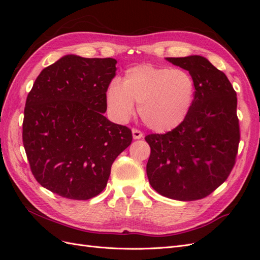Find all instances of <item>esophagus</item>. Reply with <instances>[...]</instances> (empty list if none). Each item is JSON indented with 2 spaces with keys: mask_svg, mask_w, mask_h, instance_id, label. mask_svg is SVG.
I'll use <instances>...</instances> for the list:
<instances>
[{
  "mask_svg": "<svg viewBox=\"0 0 260 260\" xmlns=\"http://www.w3.org/2000/svg\"><path fill=\"white\" fill-rule=\"evenodd\" d=\"M132 136H133V139H135V140H139V139L143 138V133H142V131H140L139 129L133 128L132 129Z\"/></svg>",
  "mask_w": 260,
  "mask_h": 260,
  "instance_id": "1",
  "label": "esophagus"
}]
</instances>
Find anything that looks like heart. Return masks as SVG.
<instances>
[{
  "instance_id": "obj_1",
  "label": "heart",
  "mask_w": 260,
  "mask_h": 260,
  "mask_svg": "<svg viewBox=\"0 0 260 260\" xmlns=\"http://www.w3.org/2000/svg\"><path fill=\"white\" fill-rule=\"evenodd\" d=\"M195 95L192 76L182 69L142 64L131 67L121 84L113 81L106 91L107 106L119 120H127L135 105L149 129L169 131L183 122L190 113Z\"/></svg>"
}]
</instances>
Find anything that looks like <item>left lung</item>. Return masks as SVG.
Here are the masks:
<instances>
[{"label": "left lung", "instance_id": "left-lung-1", "mask_svg": "<svg viewBox=\"0 0 260 260\" xmlns=\"http://www.w3.org/2000/svg\"><path fill=\"white\" fill-rule=\"evenodd\" d=\"M167 60L192 76L194 102L177 128L145 137L151 147L146 174L162 196L201 200L224 182L235 165L240 143L237 92L221 70L200 55Z\"/></svg>", "mask_w": 260, "mask_h": 260}]
</instances>
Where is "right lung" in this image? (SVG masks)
<instances>
[{"label": "right lung", "mask_w": 260, "mask_h": 260, "mask_svg": "<svg viewBox=\"0 0 260 260\" xmlns=\"http://www.w3.org/2000/svg\"><path fill=\"white\" fill-rule=\"evenodd\" d=\"M116 64L109 57L66 55L42 70L28 94L22 143L30 169L61 198L99 195L114 160L132 142L131 129L103 115Z\"/></svg>", "instance_id": "add662e5"}]
</instances>
